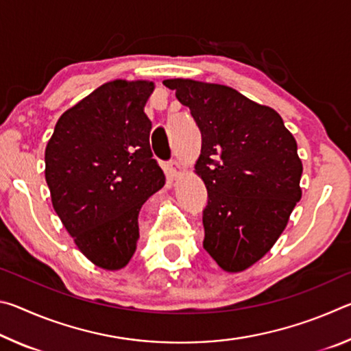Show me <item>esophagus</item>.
Here are the masks:
<instances>
[{
  "instance_id": "esophagus-1",
  "label": "esophagus",
  "mask_w": 351,
  "mask_h": 351,
  "mask_svg": "<svg viewBox=\"0 0 351 351\" xmlns=\"http://www.w3.org/2000/svg\"><path fill=\"white\" fill-rule=\"evenodd\" d=\"M165 171H167V175L170 178H176L178 175H180V171H181V165H180V162L176 161V159H171V161L167 162V167H165Z\"/></svg>"
}]
</instances>
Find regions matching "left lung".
<instances>
[{
	"label": "left lung",
	"instance_id": "obj_1",
	"mask_svg": "<svg viewBox=\"0 0 351 351\" xmlns=\"http://www.w3.org/2000/svg\"><path fill=\"white\" fill-rule=\"evenodd\" d=\"M201 132L195 165L207 189L203 246L219 268H249L274 246L302 197V161L283 119L234 88L164 80Z\"/></svg>",
	"mask_w": 351,
	"mask_h": 351
}]
</instances>
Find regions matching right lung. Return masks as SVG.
Here are the masks:
<instances>
[{
  "label": "right lung",
  "instance_id": "add662e5",
  "mask_svg": "<svg viewBox=\"0 0 351 351\" xmlns=\"http://www.w3.org/2000/svg\"><path fill=\"white\" fill-rule=\"evenodd\" d=\"M154 85L114 80L57 121L45 152L52 206L77 247L104 269H121L136 251L142 204L164 186L144 112Z\"/></svg>",
  "mask_w": 351,
  "mask_h": 351
}]
</instances>
